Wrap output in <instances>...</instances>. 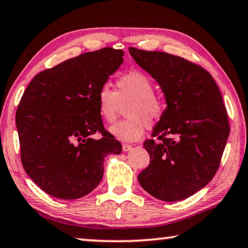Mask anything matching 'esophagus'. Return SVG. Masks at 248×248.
Wrapping results in <instances>:
<instances>
[{
    "label": "esophagus",
    "instance_id": "1",
    "mask_svg": "<svg viewBox=\"0 0 248 248\" xmlns=\"http://www.w3.org/2000/svg\"><path fill=\"white\" fill-rule=\"evenodd\" d=\"M123 151L124 152H128V151H131L132 150V145H128V144H123Z\"/></svg>",
    "mask_w": 248,
    "mask_h": 248
}]
</instances>
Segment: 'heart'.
Wrapping results in <instances>:
<instances>
[{"mask_svg": "<svg viewBox=\"0 0 248 248\" xmlns=\"http://www.w3.org/2000/svg\"><path fill=\"white\" fill-rule=\"evenodd\" d=\"M116 91L108 84L100 87L96 95L98 113L108 123L116 120L121 105L125 106L127 119L117 122L109 132L123 142H134L144 135L146 126H154L165 115L166 104L155 93V86L146 74L133 71L117 78Z\"/></svg>", "mask_w": 248, "mask_h": 248, "instance_id": "b5f03b06", "label": "heart"}]
</instances>
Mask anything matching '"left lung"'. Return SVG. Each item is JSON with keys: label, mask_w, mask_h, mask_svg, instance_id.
<instances>
[{"label": "left lung", "mask_w": 248, "mask_h": 248, "mask_svg": "<svg viewBox=\"0 0 248 248\" xmlns=\"http://www.w3.org/2000/svg\"><path fill=\"white\" fill-rule=\"evenodd\" d=\"M128 49L157 81L167 103L153 139L143 144L151 163L137 178L156 199H187L212 181L225 150L231 127L222 94L199 64L165 52Z\"/></svg>", "instance_id": "1"}]
</instances>
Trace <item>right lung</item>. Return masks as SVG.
Masks as SVG:
<instances>
[{
  "instance_id": "right-lung-1",
  "label": "right lung",
  "mask_w": 248,
  "mask_h": 248,
  "mask_svg": "<svg viewBox=\"0 0 248 248\" xmlns=\"http://www.w3.org/2000/svg\"><path fill=\"white\" fill-rule=\"evenodd\" d=\"M123 55L112 47L83 53L42 71L23 93L15 116L22 165L51 196L87 195L100 184L105 156L122 152L104 128L96 95ZM96 132L100 140L92 137Z\"/></svg>"
}]
</instances>
